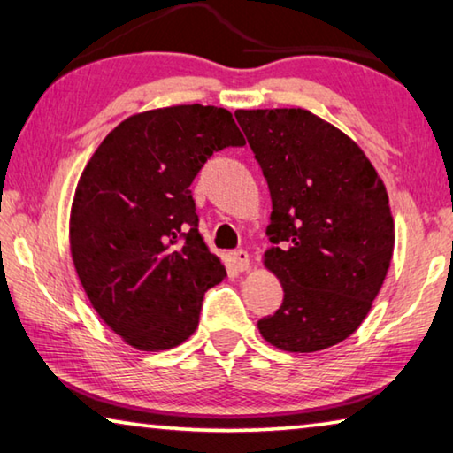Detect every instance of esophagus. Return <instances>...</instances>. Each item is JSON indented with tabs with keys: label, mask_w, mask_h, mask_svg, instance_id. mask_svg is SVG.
I'll return each mask as SVG.
<instances>
[{
	"label": "esophagus",
	"mask_w": 453,
	"mask_h": 453,
	"mask_svg": "<svg viewBox=\"0 0 453 453\" xmlns=\"http://www.w3.org/2000/svg\"><path fill=\"white\" fill-rule=\"evenodd\" d=\"M232 257H234V264H235V270H240V272H245L250 267V254L245 250H235L234 254H232Z\"/></svg>",
	"instance_id": "34e87169"
}]
</instances>
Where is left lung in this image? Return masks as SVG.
Returning <instances> with one entry per match:
<instances>
[{
	"mask_svg": "<svg viewBox=\"0 0 453 453\" xmlns=\"http://www.w3.org/2000/svg\"><path fill=\"white\" fill-rule=\"evenodd\" d=\"M235 119L270 188L265 265L283 288L259 334L297 354L335 346L362 324L392 262L383 181L346 134L302 107L237 110Z\"/></svg>",
	"mask_w": 453,
	"mask_h": 453,
	"instance_id": "left-lung-1",
	"label": "left lung"
}]
</instances>
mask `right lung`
Masks as SVG:
<instances>
[{"label":"right lung","instance_id":"1","mask_svg":"<svg viewBox=\"0 0 453 453\" xmlns=\"http://www.w3.org/2000/svg\"><path fill=\"white\" fill-rule=\"evenodd\" d=\"M243 143L224 107L173 105L121 121L88 162L72 205L73 265L129 346L170 349L196 332L226 267L197 232L189 186L213 151Z\"/></svg>","mask_w":453,"mask_h":453}]
</instances>
